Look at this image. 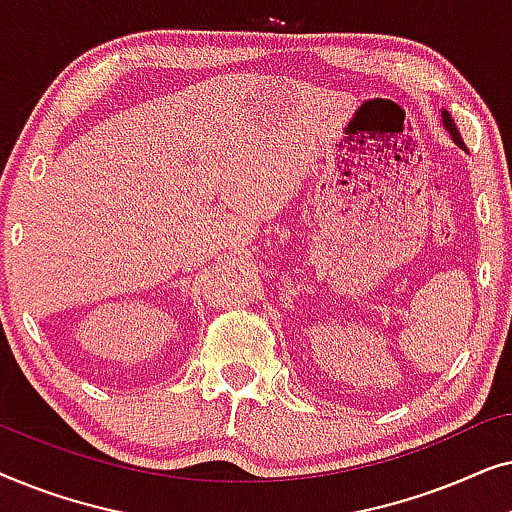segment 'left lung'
<instances>
[{
  "instance_id": "left-lung-1",
  "label": "left lung",
  "mask_w": 512,
  "mask_h": 512,
  "mask_svg": "<svg viewBox=\"0 0 512 512\" xmlns=\"http://www.w3.org/2000/svg\"><path fill=\"white\" fill-rule=\"evenodd\" d=\"M443 125H445V130L450 132V137L454 139V144L457 146H461V149L466 151V144H464V139H461V135H459V130H457V125H454V121H452V116L447 114V111L443 109Z\"/></svg>"
}]
</instances>
